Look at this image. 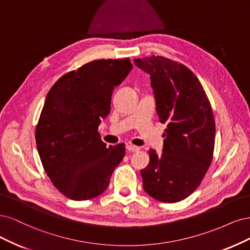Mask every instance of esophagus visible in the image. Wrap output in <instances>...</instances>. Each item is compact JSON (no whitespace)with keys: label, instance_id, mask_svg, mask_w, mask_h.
<instances>
[{"label":"esophagus","instance_id":"34e87169","mask_svg":"<svg viewBox=\"0 0 250 250\" xmlns=\"http://www.w3.org/2000/svg\"><path fill=\"white\" fill-rule=\"evenodd\" d=\"M126 149L128 151L135 152V151H138L139 150V147L138 146H131V144H128V146H126Z\"/></svg>","mask_w":250,"mask_h":250}]
</instances>
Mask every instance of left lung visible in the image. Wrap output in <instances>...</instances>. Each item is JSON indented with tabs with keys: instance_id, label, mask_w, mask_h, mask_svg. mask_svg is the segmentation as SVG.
<instances>
[{
	"instance_id": "8db88e82",
	"label": "left lung",
	"mask_w": 250,
	"mask_h": 250,
	"mask_svg": "<svg viewBox=\"0 0 250 250\" xmlns=\"http://www.w3.org/2000/svg\"><path fill=\"white\" fill-rule=\"evenodd\" d=\"M150 76L160 123L166 124L163 152L149 149L141 170L143 188L163 203L191 195L211 165L215 120L211 104L196 76L185 65L161 56L134 59Z\"/></svg>"
}]
</instances>
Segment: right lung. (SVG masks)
Listing matches in <instances>:
<instances>
[{"label":"right lung","instance_id":"add662e5","mask_svg":"<svg viewBox=\"0 0 250 250\" xmlns=\"http://www.w3.org/2000/svg\"><path fill=\"white\" fill-rule=\"evenodd\" d=\"M132 68L128 58L94 60L62 76L46 95L36 146L47 176L70 199L102 194L125 157V144L107 147L98 127L110 113L114 88Z\"/></svg>","mask_w":250,"mask_h":250}]
</instances>
